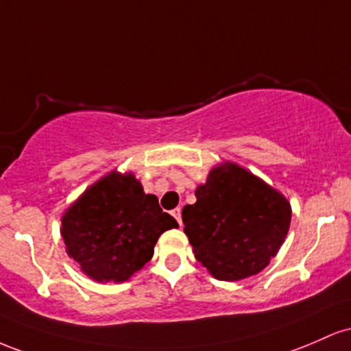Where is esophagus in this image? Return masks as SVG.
Wrapping results in <instances>:
<instances>
[{
  "label": "esophagus",
  "instance_id": "esophagus-1",
  "mask_svg": "<svg viewBox=\"0 0 351 351\" xmlns=\"http://www.w3.org/2000/svg\"><path fill=\"white\" fill-rule=\"evenodd\" d=\"M172 215H174V219L177 220L179 223H182V210H180V207H177L172 210Z\"/></svg>",
  "mask_w": 351,
  "mask_h": 351
}]
</instances>
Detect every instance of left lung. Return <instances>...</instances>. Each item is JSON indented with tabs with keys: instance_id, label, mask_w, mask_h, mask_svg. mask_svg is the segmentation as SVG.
Masks as SVG:
<instances>
[{
	"instance_id": "obj_1",
	"label": "left lung",
	"mask_w": 351,
	"mask_h": 351,
	"mask_svg": "<svg viewBox=\"0 0 351 351\" xmlns=\"http://www.w3.org/2000/svg\"><path fill=\"white\" fill-rule=\"evenodd\" d=\"M182 208L184 232L195 258L219 280L258 274L275 257L290 227L292 210L280 192L237 164L212 169Z\"/></svg>"
}]
</instances>
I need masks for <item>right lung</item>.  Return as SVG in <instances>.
Returning a JSON list of instances; mask_svg holds the SVG:
<instances>
[{
    "mask_svg": "<svg viewBox=\"0 0 351 351\" xmlns=\"http://www.w3.org/2000/svg\"><path fill=\"white\" fill-rule=\"evenodd\" d=\"M179 227L156 195L132 174L111 172L82 194L62 217L69 257L97 282H124L152 258L162 232Z\"/></svg>",
    "mask_w": 351,
    "mask_h": 351,
    "instance_id": "right-lung-1",
    "label": "right lung"
}]
</instances>
